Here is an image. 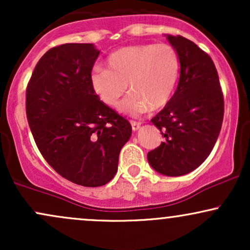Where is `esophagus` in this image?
I'll return each mask as SVG.
<instances>
[{
    "label": "esophagus",
    "mask_w": 250,
    "mask_h": 250,
    "mask_svg": "<svg viewBox=\"0 0 250 250\" xmlns=\"http://www.w3.org/2000/svg\"><path fill=\"white\" fill-rule=\"evenodd\" d=\"M130 125H131V129H133L134 131L139 130L140 127H141V123L136 122V121H130Z\"/></svg>",
    "instance_id": "1"
}]
</instances>
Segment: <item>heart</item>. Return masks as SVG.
Listing matches in <instances>:
<instances>
[{
  "label": "heart",
  "mask_w": 250,
  "mask_h": 250,
  "mask_svg": "<svg viewBox=\"0 0 250 250\" xmlns=\"http://www.w3.org/2000/svg\"><path fill=\"white\" fill-rule=\"evenodd\" d=\"M108 69L96 68L90 84L100 101L115 107L128 89L130 95L120 104V111L140 115L159 110L173 97L180 76L176 50L166 43H141L123 47L110 54Z\"/></svg>",
  "instance_id": "obj_1"
}]
</instances>
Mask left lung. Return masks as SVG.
Instances as JSON below:
<instances>
[{
    "mask_svg": "<svg viewBox=\"0 0 250 250\" xmlns=\"http://www.w3.org/2000/svg\"><path fill=\"white\" fill-rule=\"evenodd\" d=\"M180 59L176 91L151 119L165 142L149 151V165L166 176L193 171L213 150L223 121V95L213 60L183 36L167 35Z\"/></svg>",
    "mask_w": 250,
    "mask_h": 250,
    "instance_id": "obj_1",
    "label": "left lung"
}]
</instances>
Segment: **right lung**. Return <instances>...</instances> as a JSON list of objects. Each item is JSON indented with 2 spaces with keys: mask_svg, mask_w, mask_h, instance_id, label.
Segmentation results:
<instances>
[{
  "mask_svg": "<svg viewBox=\"0 0 250 250\" xmlns=\"http://www.w3.org/2000/svg\"><path fill=\"white\" fill-rule=\"evenodd\" d=\"M100 55L93 43H65L37 62L27 87L25 111L37 148L62 177L100 187L115 176L131 125L93 91Z\"/></svg>",
  "mask_w": 250,
  "mask_h": 250,
  "instance_id": "obj_1",
  "label": "right lung"
}]
</instances>
